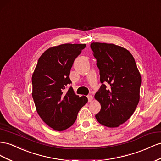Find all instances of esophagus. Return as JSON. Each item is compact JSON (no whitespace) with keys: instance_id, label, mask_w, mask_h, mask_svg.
<instances>
[{"instance_id":"obj_1","label":"esophagus","mask_w":161,"mask_h":161,"mask_svg":"<svg viewBox=\"0 0 161 161\" xmlns=\"http://www.w3.org/2000/svg\"><path fill=\"white\" fill-rule=\"evenodd\" d=\"M87 98H88V101L89 102H91L93 99V96L91 95H89L88 96H87Z\"/></svg>"}]
</instances>
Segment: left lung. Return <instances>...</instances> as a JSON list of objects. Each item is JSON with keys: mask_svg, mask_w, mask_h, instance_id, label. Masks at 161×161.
<instances>
[{"mask_svg": "<svg viewBox=\"0 0 161 161\" xmlns=\"http://www.w3.org/2000/svg\"><path fill=\"white\" fill-rule=\"evenodd\" d=\"M102 83L95 98L101 104L95 115L108 127H119L132 116L140 101L142 78L136 61L123 47L108 43L92 42ZM109 85L106 88L105 84Z\"/></svg>", "mask_w": 161, "mask_h": 161, "instance_id": "obj_1", "label": "left lung"}]
</instances>
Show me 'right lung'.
Masks as SVG:
<instances>
[{
    "instance_id": "1",
    "label": "right lung",
    "mask_w": 161,
    "mask_h": 161,
    "mask_svg": "<svg viewBox=\"0 0 161 161\" xmlns=\"http://www.w3.org/2000/svg\"><path fill=\"white\" fill-rule=\"evenodd\" d=\"M85 44H62L50 47L38 59L32 76V97L41 119L55 131H62L74 124L87 97L76 95L70 72L75 59Z\"/></svg>"
}]
</instances>
